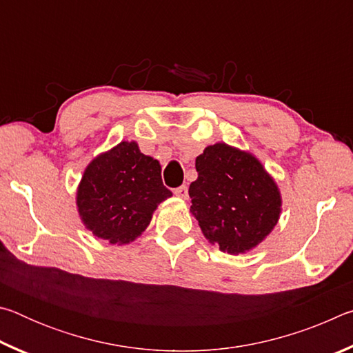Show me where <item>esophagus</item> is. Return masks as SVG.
Masks as SVG:
<instances>
[{
	"mask_svg": "<svg viewBox=\"0 0 353 353\" xmlns=\"http://www.w3.org/2000/svg\"><path fill=\"white\" fill-rule=\"evenodd\" d=\"M174 194L177 196V198H181V199H187V198H188V188H187V185H182V187L176 188V190H174Z\"/></svg>",
	"mask_w": 353,
	"mask_h": 353,
	"instance_id": "esophagus-1",
	"label": "esophagus"
}]
</instances>
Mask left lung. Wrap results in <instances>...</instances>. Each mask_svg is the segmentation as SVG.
I'll return each instance as SVG.
<instances>
[{
  "mask_svg": "<svg viewBox=\"0 0 353 353\" xmlns=\"http://www.w3.org/2000/svg\"><path fill=\"white\" fill-rule=\"evenodd\" d=\"M190 212L202 234L223 252L246 254L271 234L282 213V194L259 159L225 143L196 157Z\"/></svg>",
  "mask_w": 353,
  "mask_h": 353,
  "instance_id": "left-lung-1",
  "label": "left lung"
}]
</instances>
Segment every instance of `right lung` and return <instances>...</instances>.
Instances as JSON below:
<instances>
[{
    "label": "right lung",
    "instance_id": "1",
    "mask_svg": "<svg viewBox=\"0 0 353 353\" xmlns=\"http://www.w3.org/2000/svg\"><path fill=\"white\" fill-rule=\"evenodd\" d=\"M171 196L159 160L143 154L137 141H121L87 165L76 205L87 230L123 246L146 230L155 208Z\"/></svg>",
    "mask_w": 353,
    "mask_h": 353
}]
</instances>
